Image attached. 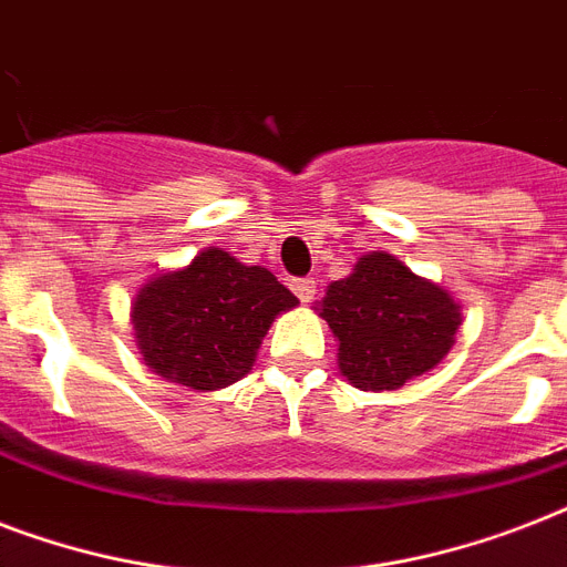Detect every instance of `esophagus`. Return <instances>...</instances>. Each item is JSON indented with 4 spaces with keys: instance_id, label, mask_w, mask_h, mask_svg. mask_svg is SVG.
Wrapping results in <instances>:
<instances>
[{
    "instance_id": "1",
    "label": "esophagus",
    "mask_w": 567,
    "mask_h": 567,
    "mask_svg": "<svg viewBox=\"0 0 567 567\" xmlns=\"http://www.w3.org/2000/svg\"><path fill=\"white\" fill-rule=\"evenodd\" d=\"M293 293L300 297V302H311L315 300V293H318V282L311 279V276H306V279H293Z\"/></svg>"
}]
</instances>
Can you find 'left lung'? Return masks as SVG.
I'll list each match as a JSON object with an SVG mask.
<instances>
[{
	"instance_id": "obj_1",
	"label": "left lung",
	"mask_w": 567,
	"mask_h": 567,
	"mask_svg": "<svg viewBox=\"0 0 567 567\" xmlns=\"http://www.w3.org/2000/svg\"><path fill=\"white\" fill-rule=\"evenodd\" d=\"M320 318L338 338V368L362 391H394L450 353L462 315L444 288L388 252L359 258L327 288Z\"/></svg>"
}]
</instances>
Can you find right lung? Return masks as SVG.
I'll use <instances>...</instances> for the list:
<instances>
[{"label":"right lung","instance_id":"1","mask_svg":"<svg viewBox=\"0 0 567 567\" xmlns=\"http://www.w3.org/2000/svg\"><path fill=\"white\" fill-rule=\"evenodd\" d=\"M293 297L265 267L203 249L185 270L144 285L132 306L137 350L158 377L217 391L247 377L261 338Z\"/></svg>","mask_w":567,"mask_h":567}]
</instances>
